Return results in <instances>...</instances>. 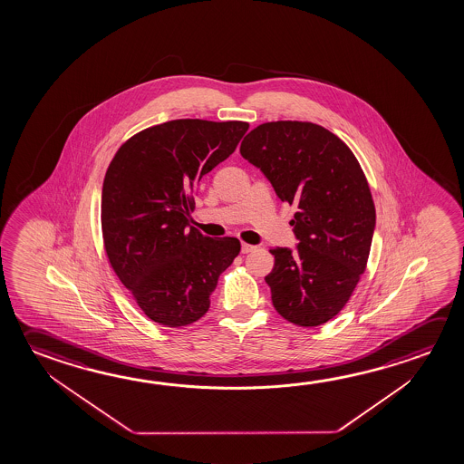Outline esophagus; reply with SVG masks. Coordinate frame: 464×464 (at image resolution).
I'll return each mask as SVG.
<instances>
[{"mask_svg":"<svg viewBox=\"0 0 464 464\" xmlns=\"http://www.w3.org/2000/svg\"><path fill=\"white\" fill-rule=\"evenodd\" d=\"M256 249H257V247L251 246V244H241V252H243V254H249V252L256 251Z\"/></svg>","mask_w":464,"mask_h":464,"instance_id":"34e87169","label":"esophagus"}]
</instances>
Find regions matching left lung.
Here are the masks:
<instances>
[{"mask_svg": "<svg viewBox=\"0 0 464 464\" xmlns=\"http://www.w3.org/2000/svg\"><path fill=\"white\" fill-rule=\"evenodd\" d=\"M241 155L297 208L296 249H270L274 307L299 327L322 325L350 301L371 252L375 207L364 171L342 139L314 122L260 124Z\"/></svg>", "mask_w": 464, "mask_h": 464, "instance_id": "left-lung-1", "label": "left lung"}]
</instances>
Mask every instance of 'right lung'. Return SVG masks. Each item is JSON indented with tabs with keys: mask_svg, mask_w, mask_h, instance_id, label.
<instances>
[{
	"mask_svg": "<svg viewBox=\"0 0 464 464\" xmlns=\"http://www.w3.org/2000/svg\"><path fill=\"white\" fill-rule=\"evenodd\" d=\"M249 124L175 120L130 137L102 189L108 260L137 305L165 327H184L210 307L218 276L241 251L236 237L189 227L202 176L228 159Z\"/></svg>",
	"mask_w": 464,
	"mask_h": 464,
	"instance_id": "right-lung-1",
	"label": "right lung"
}]
</instances>
